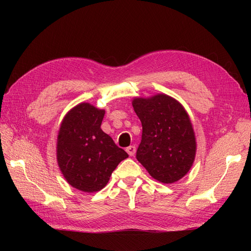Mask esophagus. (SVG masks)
Wrapping results in <instances>:
<instances>
[{
	"instance_id": "esophagus-1",
	"label": "esophagus",
	"mask_w": 251,
	"mask_h": 251,
	"mask_svg": "<svg viewBox=\"0 0 251 251\" xmlns=\"http://www.w3.org/2000/svg\"><path fill=\"white\" fill-rule=\"evenodd\" d=\"M126 152L129 154V156H134L136 153V147L135 146H129L126 148Z\"/></svg>"
}]
</instances>
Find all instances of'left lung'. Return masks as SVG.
I'll return each instance as SVG.
<instances>
[{"instance_id": "1", "label": "left lung", "mask_w": 251, "mask_h": 251, "mask_svg": "<svg viewBox=\"0 0 251 251\" xmlns=\"http://www.w3.org/2000/svg\"><path fill=\"white\" fill-rule=\"evenodd\" d=\"M132 106L142 125L136 157L154 179L174 183L189 172L196 152L189 115L167 95L136 98Z\"/></svg>"}]
</instances>
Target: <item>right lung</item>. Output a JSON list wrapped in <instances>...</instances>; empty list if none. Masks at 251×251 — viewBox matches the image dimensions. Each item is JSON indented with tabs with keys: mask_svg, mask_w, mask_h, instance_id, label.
<instances>
[{
	"mask_svg": "<svg viewBox=\"0 0 251 251\" xmlns=\"http://www.w3.org/2000/svg\"><path fill=\"white\" fill-rule=\"evenodd\" d=\"M104 110L79 103L63 119L57 141V161L62 175L73 188L83 192L100 191L123 159V149L100 128Z\"/></svg>",
	"mask_w": 251,
	"mask_h": 251,
	"instance_id": "obj_1",
	"label": "right lung"
}]
</instances>
